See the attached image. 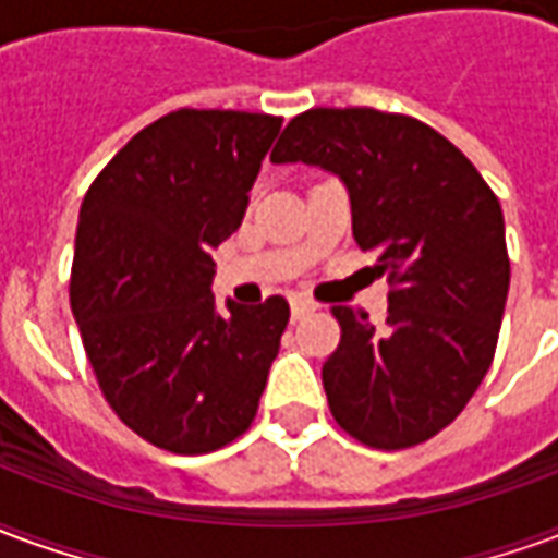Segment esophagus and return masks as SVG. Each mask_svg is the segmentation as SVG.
<instances>
[{
  "label": "esophagus",
  "mask_w": 558,
  "mask_h": 558,
  "mask_svg": "<svg viewBox=\"0 0 558 558\" xmlns=\"http://www.w3.org/2000/svg\"><path fill=\"white\" fill-rule=\"evenodd\" d=\"M316 304L307 302V299H292V319H302L304 314H311Z\"/></svg>",
  "instance_id": "34e87169"
}]
</instances>
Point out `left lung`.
<instances>
[{
  "label": "left lung",
  "instance_id": "1",
  "mask_svg": "<svg viewBox=\"0 0 558 558\" xmlns=\"http://www.w3.org/2000/svg\"><path fill=\"white\" fill-rule=\"evenodd\" d=\"M271 160L347 184L352 235L391 283L383 328L331 307L340 343L323 364L328 410L371 448L427 442L490 371L511 280L499 199L439 131L374 107L295 116Z\"/></svg>",
  "mask_w": 558,
  "mask_h": 558
}]
</instances>
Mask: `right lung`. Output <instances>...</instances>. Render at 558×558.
I'll return each mask as SVG.
<instances>
[{
  "label": "right lung",
  "mask_w": 558,
  "mask_h": 558,
  "mask_svg": "<svg viewBox=\"0 0 558 558\" xmlns=\"http://www.w3.org/2000/svg\"><path fill=\"white\" fill-rule=\"evenodd\" d=\"M280 116L175 110L128 140L83 196L71 311L104 398L146 442L208 454L256 415L290 323L211 295V251L242 227Z\"/></svg>",
  "instance_id": "right-lung-1"
}]
</instances>
